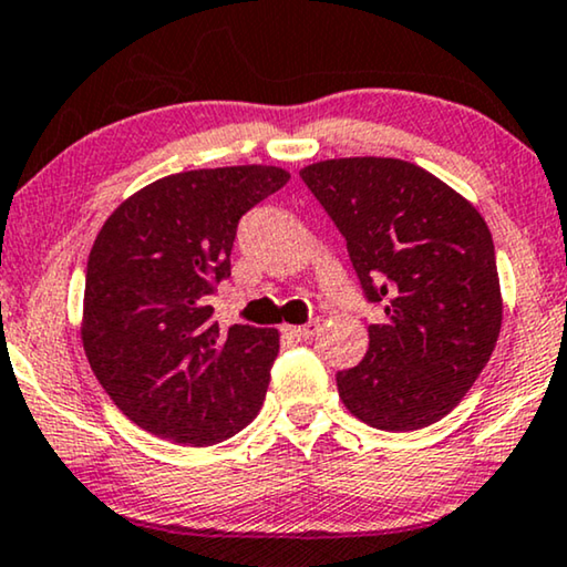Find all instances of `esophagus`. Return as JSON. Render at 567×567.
I'll return each mask as SVG.
<instances>
[{"mask_svg":"<svg viewBox=\"0 0 567 567\" xmlns=\"http://www.w3.org/2000/svg\"><path fill=\"white\" fill-rule=\"evenodd\" d=\"M318 331V321H308L302 326H285V333L295 341H308Z\"/></svg>","mask_w":567,"mask_h":567,"instance_id":"obj_1","label":"esophagus"}]
</instances>
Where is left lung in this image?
<instances>
[{
  "instance_id": "8db88e82",
  "label": "left lung",
  "mask_w": 567,
  "mask_h": 567,
  "mask_svg": "<svg viewBox=\"0 0 567 567\" xmlns=\"http://www.w3.org/2000/svg\"><path fill=\"white\" fill-rule=\"evenodd\" d=\"M300 179L344 236L367 302L382 306L339 395L364 424L413 432L446 416L501 331L496 249L481 213L401 158H331Z\"/></svg>"
}]
</instances>
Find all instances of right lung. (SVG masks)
I'll use <instances>...</instances> for the list:
<instances>
[{
    "label": "right lung",
    "mask_w": 567,
    "mask_h": 567,
    "mask_svg": "<svg viewBox=\"0 0 567 567\" xmlns=\"http://www.w3.org/2000/svg\"><path fill=\"white\" fill-rule=\"evenodd\" d=\"M290 179L277 166L172 174L102 226L86 261L82 341L92 372L143 432L210 446L257 416L280 352L275 329H220L238 220Z\"/></svg>",
    "instance_id": "add662e5"
}]
</instances>
